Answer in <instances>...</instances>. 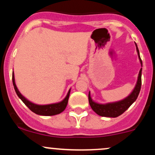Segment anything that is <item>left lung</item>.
Listing matches in <instances>:
<instances>
[{"instance_id":"left-lung-1","label":"left lung","mask_w":155,"mask_h":155,"mask_svg":"<svg viewBox=\"0 0 155 155\" xmlns=\"http://www.w3.org/2000/svg\"><path fill=\"white\" fill-rule=\"evenodd\" d=\"M136 47L138 58H139L140 65H141L142 67V60L140 59L139 50H138L136 44ZM141 71L142 68H140L139 74H138L136 84L135 86L134 89L133 90L132 92L127 97L124 98L123 100L117 101V102L108 103V104H97V103L92 101L91 96H90V92H89V103H90L92 109L97 114L100 115L101 117H117L120 116V115L122 114L136 101L137 97H138V94H139L140 90V87H141Z\"/></svg>"}]
</instances>
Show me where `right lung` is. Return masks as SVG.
<instances>
[{"mask_svg": "<svg viewBox=\"0 0 155 155\" xmlns=\"http://www.w3.org/2000/svg\"><path fill=\"white\" fill-rule=\"evenodd\" d=\"M12 81H13L14 88H15L16 93L18 95V97L22 100V102L30 108L31 111L34 112L36 114L41 115V116H53V115L59 114L63 112L64 110L65 109V108H66L68 101L69 98V95H70L71 89L68 90V94L66 96H65V98H64L62 101H60V102L47 105H38L33 104V103L28 101V99L25 98V97L20 93V92L19 91V90L17 87V85H16L15 84V74H14V72L12 73Z\"/></svg>", "mask_w": 155, "mask_h": 155, "instance_id": "1", "label": "right lung"}]
</instances>
